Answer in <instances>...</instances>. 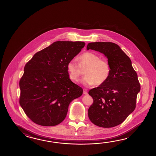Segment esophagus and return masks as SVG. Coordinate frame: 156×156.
Returning <instances> with one entry per match:
<instances>
[{"label": "esophagus", "mask_w": 156, "mask_h": 156, "mask_svg": "<svg viewBox=\"0 0 156 156\" xmlns=\"http://www.w3.org/2000/svg\"><path fill=\"white\" fill-rule=\"evenodd\" d=\"M83 94L84 95H87L88 93H87V91L86 89H83Z\"/></svg>", "instance_id": "obj_1"}]
</instances>
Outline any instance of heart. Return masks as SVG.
<instances>
[{
  "instance_id": "obj_1",
  "label": "heart",
  "mask_w": 156,
  "mask_h": 156,
  "mask_svg": "<svg viewBox=\"0 0 156 156\" xmlns=\"http://www.w3.org/2000/svg\"><path fill=\"white\" fill-rule=\"evenodd\" d=\"M79 63L76 59H71L67 65L70 79L77 81L83 75L82 69L87 67L85 75L81 80L85 86L96 85H100L105 83L109 76L110 68L108 62L105 59H101L95 53L87 52L82 54L79 57Z\"/></svg>"
}]
</instances>
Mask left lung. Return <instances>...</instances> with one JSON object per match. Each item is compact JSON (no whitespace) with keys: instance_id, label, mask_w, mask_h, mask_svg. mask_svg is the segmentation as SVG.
<instances>
[{"instance_id":"1","label":"left lung","mask_w":156,"mask_h":156,"mask_svg":"<svg viewBox=\"0 0 156 156\" xmlns=\"http://www.w3.org/2000/svg\"><path fill=\"white\" fill-rule=\"evenodd\" d=\"M103 53L110 68L106 81L91 89L94 102L88 110L91 122L97 126L112 128L123 123L136 108L140 86L132 61L118 44L112 42H91L87 50Z\"/></svg>"}]
</instances>
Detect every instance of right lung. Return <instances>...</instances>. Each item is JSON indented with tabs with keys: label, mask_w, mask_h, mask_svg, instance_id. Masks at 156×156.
I'll list each match as a JSON object with an SVG mask.
<instances>
[{
	"label": "right lung",
	"mask_w": 156,
	"mask_h": 156,
	"mask_svg": "<svg viewBox=\"0 0 156 156\" xmlns=\"http://www.w3.org/2000/svg\"><path fill=\"white\" fill-rule=\"evenodd\" d=\"M83 42L56 41L34 54L20 81V104L27 116L42 126H55L66 116L70 103L83 90L69 77L67 65Z\"/></svg>",
	"instance_id": "1"
}]
</instances>
